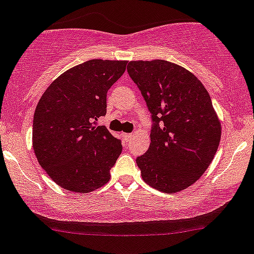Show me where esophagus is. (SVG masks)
<instances>
[{
  "instance_id": "esophagus-1",
  "label": "esophagus",
  "mask_w": 254,
  "mask_h": 254,
  "mask_svg": "<svg viewBox=\"0 0 254 254\" xmlns=\"http://www.w3.org/2000/svg\"><path fill=\"white\" fill-rule=\"evenodd\" d=\"M123 137H124L125 141H129L130 138L132 137V135L131 134H123Z\"/></svg>"
}]
</instances>
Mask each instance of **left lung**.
I'll list each match as a JSON object with an SVG mask.
<instances>
[{
  "label": "left lung",
  "mask_w": 254,
  "mask_h": 254,
  "mask_svg": "<svg viewBox=\"0 0 254 254\" xmlns=\"http://www.w3.org/2000/svg\"><path fill=\"white\" fill-rule=\"evenodd\" d=\"M127 73L153 122L147 152L136 158L141 176L165 193L185 190L209 167L220 142L209 93L191 71L168 61L129 62Z\"/></svg>",
  "instance_id": "1"
}]
</instances>
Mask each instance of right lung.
Segmentation results:
<instances>
[{
	"label": "right lung",
	"mask_w": 254,
	"mask_h": 254,
	"mask_svg": "<svg viewBox=\"0 0 254 254\" xmlns=\"http://www.w3.org/2000/svg\"><path fill=\"white\" fill-rule=\"evenodd\" d=\"M127 61L91 60L73 66L37 103L33 148L45 172L65 190L87 193L109 181L122 142L96 120L107 113V92Z\"/></svg>",
	"instance_id": "add662e5"
}]
</instances>
